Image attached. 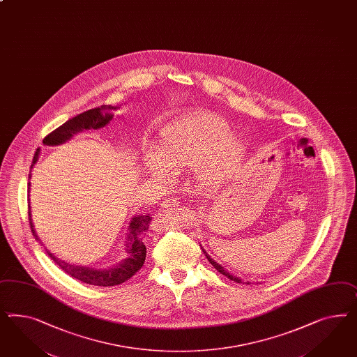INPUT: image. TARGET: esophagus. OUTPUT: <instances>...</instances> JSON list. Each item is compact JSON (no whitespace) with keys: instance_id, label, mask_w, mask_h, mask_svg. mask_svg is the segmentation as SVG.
<instances>
[{"instance_id":"esophagus-1","label":"esophagus","mask_w":357,"mask_h":357,"mask_svg":"<svg viewBox=\"0 0 357 357\" xmlns=\"http://www.w3.org/2000/svg\"><path fill=\"white\" fill-rule=\"evenodd\" d=\"M178 206H180V201L177 198H174V197L164 199L163 204H162L163 210H174V208L178 207Z\"/></svg>"}]
</instances>
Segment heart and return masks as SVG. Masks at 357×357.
<instances>
[{"instance_id":"heart-1","label":"heart","mask_w":357,"mask_h":357,"mask_svg":"<svg viewBox=\"0 0 357 357\" xmlns=\"http://www.w3.org/2000/svg\"><path fill=\"white\" fill-rule=\"evenodd\" d=\"M245 156V144L222 116L198 111L165 125L143 153L147 174L165 180L193 167L195 180L204 188H216L237 171Z\"/></svg>"}]
</instances>
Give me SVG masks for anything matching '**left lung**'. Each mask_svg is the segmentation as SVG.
<instances>
[{"label":"left lung","mask_w":357,"mask_h":357,"mask_svg":"<svg viewBox=\"0 0 357 357\" xmlns=\"http://www.w3.org/2000/svg\"><path fill=\"white\" fill-rule=\"evenodd\" d=\"M201 246V249H202V252H204V255H206V258L208 259V262L211 264V265L214 266L215 268L220 273V274H223V275L227 276L228 279H231V280H234L236 283H243V280L238 278V276H234V274H229L227 270H225V267L222 265H219L218 262H215L214 259L210 257V255H207V252L204 250V248H202V245H199ZM248 284H249V282H248Z\"/></svg>","instance_id":"8db88e82"}]
</instances>
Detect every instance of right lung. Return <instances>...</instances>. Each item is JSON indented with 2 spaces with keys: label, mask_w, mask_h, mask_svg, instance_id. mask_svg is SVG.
Listing matches in <instances>:
<instances>
[{
  "label": "right lung",
  "mask_w": 357,
  "mask_h": 357,
  "mask_svg": "<svg viewBox=\"0 0 357 357\" xmlns=\"http://www.w3.org/2000/svg\"><path fill=\"white\" fill-rule=\"evenodd\" d=\"M120 107L102 105V107L81 113V114H77L75 117L62 123L60 128L53 130L51 134H48L43 139V143L45 146H59L62 143L68 142L75 134L83 132V130H90V129L98 130L100 128H104L105 125L111 123V120L113 119V111H116ZM39 156H40V149H38L33 155L31 171L36 162L39 160ZM29 178H31V174H29ZM30 186L31 183H29V193H30ZM31 216L32 214H31V206L29 202L31 231L35 236V238L38 241H40L39 236L36 234V231L33 228ZM151 219L153 218L150 216V214L132 216V220L128 225V234L125 237V258L119 264L109 266L107 268H93V267H87V266L72 265V264H68L60 258H57L48 249H45V252L51 257V259H53V262L61 268L62 271H65L68 275L81 280L82 283L100 285V287L121 284L128 279H130L143 266L144 258H146L144 238H146V234L149 231Z\"/></svg>",
  "instance_id": "obj_1"
}]
</instances>
